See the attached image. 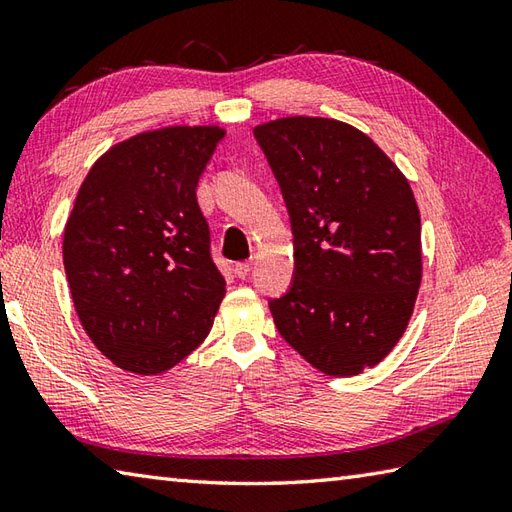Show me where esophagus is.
Segmentation results:
<instances>
[{
	"mask_svg": "<svg viewBox=\"0 0 512 512\" xmlns=\"http://www.w3.org/2000/svg\"><path fill=\"white\" fill-rule=\"evenodd\" d=\"M250 268H253V264L250 262H239V264H235V275L239 279H246L250 275Z\"/></svg>",
	"mask_w": 512,
	"mask_h": 512,
	"instance_id": "esophagus-1",
	"label": "esophagus"
}]
</instances>
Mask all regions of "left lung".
Returning <instances> with one entry per match:
<instances>
[{"label":"left lung","mask_w":512,"mask_h":512,"mask_svg":"<svg viewBox=\"0 0 512 512\" xmlns=\"http://www.w3.org/2000/svg\"><path fill=\"white\" fill-rule=\"evenodd\" d=\"M284 195L295 279L268 303L279 334L328 376H356L394 350L422 279L420 211L372 138L332 118L255 127Z\"/></svg>","instance_id":"1"}]
</instances>
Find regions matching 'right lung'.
Masks as SVG:
<instances>
[{"label":"right lung","instance_id":"obj_1","mask_svg":"<svg viewBox=\"0 0 512 512\" xmlns=\"http://www.w3.org/2000/svg\"><path fill=\"white\" fill-rule=\"evenodd\" d=\"M224 134H136L105 151L76 193L63 233L72 301L92 343L125 372H167L213 328L226 281L195 189Z\"/></svg>","mask_w":512,"mask_h":512}]
</instances>
